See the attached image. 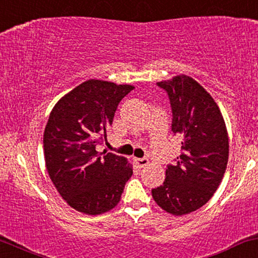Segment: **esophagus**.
<instances>
[{
    "mask_svg": "<svg viewBox=\"0 0 258 258\" xmlns=\"http://www.w3.org/2000/svg\"><path fill=\"white\" fill-rule=\"evenodd\" d=\"M135 161L137 163V165H138V167H140V168H144L149 164V159L148 158H136Z\"/></svg>",
    "mask_w": 258,
    "mask_h": 258,
    "instance_id": "esophagus-1",
    "label": "esophagus"
}]
</instances>
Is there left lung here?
I'll return each instance as SVG.
<instances>
[{
	"label": "left lung",
	"instance_id": "1",
	"mask_svg": "<svg viewBox=\"0 0 258 258\" xmlns=\"http://www.w3.org/2000/svg\"><path fill=\"white\" fill-rule=\"evenodd\" d=\"M168 93L171 130L182 137V153L168 165L152 198L172 216H184L207 204L223 180L229 161V136L219 107L204 87L187 75L157 82Z\"/></svg>",
	"mask_w": 258,
	"mask_h": 258
}]
</instances>
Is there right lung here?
I'll use <instances>...</instances> for the list:
<instances>
[{
	"instance_id": "obj_1",
	"label": "right lung",
	"mask_w": 258,
	"mask_h": 258,
	"mask_svg": "<svg viewBox=\"0 0 258 258\" xmlns=\"http://www.w3.org/2000/svg\"><path fill=\"white\" fill-rule=\"evenodd\" d=\"M133 88L88 80L51 110L44 132L45 165L60 197L81 213L97 216L113 210L133 174L127 158L96 151L119 102Z\"/></svg>"
}]
</instances>
